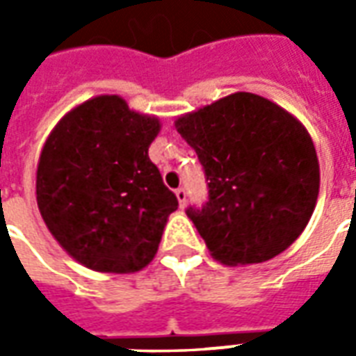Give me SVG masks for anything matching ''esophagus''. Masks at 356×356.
I'll list each match as a JSON object with an SVG mask.
<instances>
[{
	"instance_id": "34e87169",
	"label": "esophagus",
	"mask_w": 356,
	"mask_h": 356,
	"mask_svg": "<svg viewBox=\"0 0 356 356\" xmlns=\"http://www.w3.org/2000/svg\"><path fill=\"white\" fill-rule=\"evenodd\" d=\"M175 196H177L179 206H181V208H185V204H186V191H185V188H183V186H179L177 191H175Z\"/></svg>"
}]
</instances>
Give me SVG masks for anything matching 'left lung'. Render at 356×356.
<instances>
[{
	"mask_svg": "<svg viewBox=\"0 0 356 356\" xmlns=\"http://www.w3.org/2000/svg\"><path fill=\"white\" fill-rule=\"evenodd\" d=\"M196 150L208 202L188 206L206 246L225 265L273 259L313 216L321 171L309 133L290 112L234 93L175 122Z\"/></svg>",
	"mask_w": 356,
	"mask_h": 356,
	"instance_id": "1",
	"label": "left lung"
}]
</instances>
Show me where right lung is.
<instances>
[{"instance_id": "right-lung-1", "label": "right lung", "mask_w": 356, "mask_h": 356, "mask_svg": "<svg viewBox=\"0 0 356 356\" xmlns=\"http://www.w3.org/2000/svg\"><path fill=\"white\" fill-rule=\"evenodd\" d=\"M160 131L116 95L68 112L43 145L35 194L51 234L81 265L135 273L158 252L179 206L148 147Z\"/></svg>"}]
</instances>
